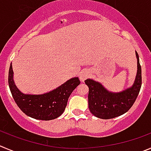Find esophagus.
Wrapping results in <instances>:
<instances>
[{
    "label": "esophagus",
    "mask_w": 151,
    "mask_h": 151,
    "mask_svg": "<svg viewBox=\"0 0 151 151\" xmlns=\"http://www.w3.org/2000/svg\"><path fill=\"white\" fill-rule=\"evenodd\" d=\"M90 75V72L87 70H84L81 72L79 76V78L81 81H84V80L87 79Z\"/></svg>",
    "instance_id": "1"
}]
</instances>
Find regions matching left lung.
Masks as SVG:
<instances>
[{"instance_id": "8db88e82", "label": "left lung", "mask_w": 151, "mask_h": 151, "mask_svg": "<svg viewBox=\"0 0 151 151\" xmlns=\"http://www.w3.org/2000/svg\"><path fill=\"white\" fill-rule=\"evenodd\" d=\"M137 58V73L133 84L122 92L107 90L101 83L93 79L85 80L88 86V107L90 113L96 117L109 119L123 115L130 110L136 101L142 86V69L139 58Z\"/></svg>"}]
</instances>
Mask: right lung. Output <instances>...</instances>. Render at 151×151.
<instances>
[{"instance_id":"add662e5","label":"right lung","mask_w":151,"mask_h":151,"mask_svg":"<svg viewBox=\"0 0 151 151\" xmlns=\"http://www.w3.org/2000/svg\"><path fill=\"white\" fill-rule=\"evenodd\" d=\"M13 70L10 64L8 82L15 103L27 116L38 120L55 119L64 113L70 94L80 84L74 77L57 88L44 94H24L15 85Z\"/></svg>"}]
</instances>
